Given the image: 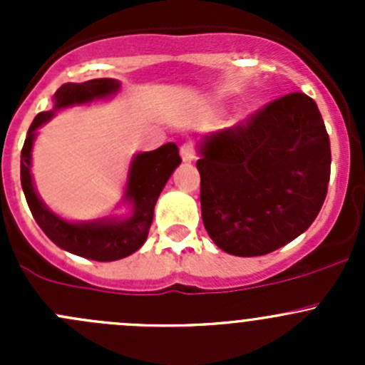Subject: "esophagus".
Instances as JSON below:
<instances>
[{"mask_svg": "<svg viewBox=\"0 0 365 365\" xmlns=\"http://www.w3.org/2000/svg\"><path fill=\"white\" fill-rule=\"evenodd\" d=\"M180 155H182L183 162H192L196 160V150H194V146L190 145V143H185V145H182V148H180Z\"/></svg>", "mask_w": 365, "mask_h": 365, "instance_id": "34e87169", "label": "esophagus"}]
</instances>
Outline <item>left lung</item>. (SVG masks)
<instances>
[{
    "label": "left lung",
    "instance_id": "left-lung-1",
    "mask_svg": "<svg viewBox=\"0 0 365 365\" xmlns=\"http://www.w3.org/2000/svg\"><path fill=\"white\" fill-rule=\"evenodd\" d=\"M201 217L217 247L263 256L295 240L322 210L330 139L318 106L288 93L200 143Z\"/></svg>",
    "mask_w": 365,
    "mask_h": 365
}]
</instances>
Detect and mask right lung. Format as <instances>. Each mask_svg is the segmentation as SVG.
<instances>
[{"label": "right lung", "mask_w": 365, "mask_h": 365, "mask_svg": "<svg viewBox=\"0 0 365 365\" xmlns=\"http://www.w3.org/2000/svg\"><path fill=\"white\" fill-rule=\"evenodd\" d=\"M120 90L116 79H91L86 83H67L54 93L53 111L38 113L29 127L21 152V185L26 201L43 233L65 251L93 261H116L138 251L148 237L153 210L169 176L180 165L178 146L162 145L153 152L138 153L130 162L123 200L132 203L130 217L123 220L97 219L90 222H68L51 212L36 194L31 180V148L36 128L60 109L73 104H88L97 98L111 97Z\"/></svg>", "instance_id": "1"}]
</instances>
